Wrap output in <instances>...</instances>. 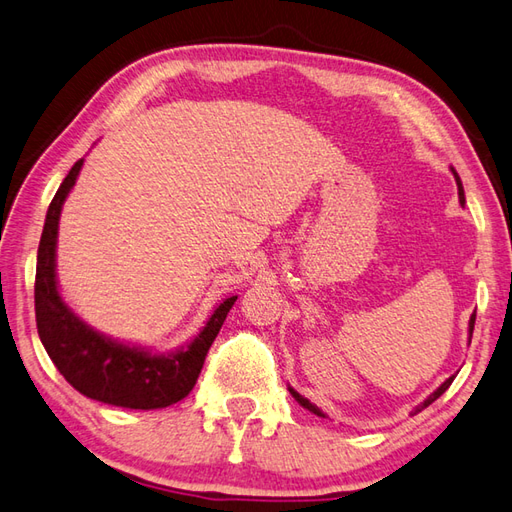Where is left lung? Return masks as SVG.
Instances as JSON below:
<instances>
[{
  "mask_svg": "<svg viewBox=\"0 0 512 512\" xmlns=\"http://www.w3.org/2000/svg\"><path fill=\"white\" fill-rule=\"evenodd\" d=\"M453 175H456V181H458V192H460V199L464 201V190H462V181H460V177H458V173H456V170H453ZM473 326H475V313L471 315V322H469V333H473ZM469 339H471V335H469ZM451 383H453V377H449V379H447L445 383H442V385H440V388H438V390H436L434 394H429V396H427V399H425L423 403H420V405L416 407V410H414V414H418V412H423V410H425V407H429L431 403H434V401L438 399V396H440V394H445V392H447V388H449V385H451ZM289 392H291V396H293V399H295V401H298V403H300L302 407H306V410H309V412H313V414H317V416H322V418H324L322 410H317V407H315L313 403H309V401H306V399H304V396H300V394H298V392H295L293 388H289Z\"/></svg>",
  "mask_w": 512,
  "mask_h": 512,
  "instance_id": "1",
  "label": "left lung"
}]
</instances>
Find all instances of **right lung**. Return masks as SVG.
<instances>
[{
  "label": "right lung",
  "mask_w": 512,
  "mask_h": 512,
  "mask_svg": "<svg viewBox=\"0 0 512 512\" xmlns=\"http://www.w3.org/2000/svg\"><path fill=\"white\" fill-rule=\"evenodd\" d=\"M81 166L83 160L72 166L45 214L34 278V313L41 344L65 381L87 399L129 410H160L186 399L195 388L203 361L236 295L221 302L190 346L177 350L175 355H151L142 348L118 344L78 320L56 287L54 256L63 201L76 184Z\"/></svg>",
  "instance_id": "right-lung-1"
}]
</instances>
